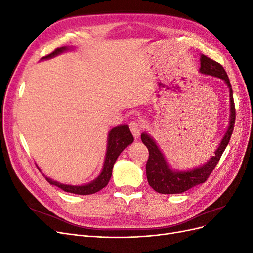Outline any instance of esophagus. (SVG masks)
<instances>
[{
	"mask_svg": "<svg viewBox=\"0 0 253 253\" xmlns=\"http://www.w3.org/2000/svg\"><path fill=\"white\" fill-rule=\"evenodd\" d=\"M129 129H131L132 134L134 135L135 138H138L140 132L142 131V125L138 120H133L129 122Z\"/></svg>",
	"mask_w": 253,
	"mask_h": 253,
	"instance_id": "34e87169",
	"label": "esophagus"
}]
</instances>
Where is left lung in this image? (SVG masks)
<instances>
[{
    "mask_svg": "<svg viewBox=\"0 0 253 253\" xmlns=\"http://www.w3.org/2000/svg\"><path fill=\"white\" fill-rule=\"evenodd\" d=\"M201 73L206 75H211L214 77H218L223 79L230 90V102H231V116H230V126L228 131L224 136L223 140L215 152L214 155L208 163L201 168H196L192 171L187 172H174L172 171L166 160L162 152L159 151L155 141L147 134H141V140L143 144L149 150V159L145 165V172H147V178L149 185L154 189L156 192L162 194H176L182 193L185 191L195 187L196 185L205 182L209 178L210 174L213 172L214 168L216 167L217 163L223 155L226 147L231 138L233 132V127L235 124V105L233 100L232 87L230 80L225 68L221 66L216 61L210 59L205 55H202L201 58Z\"/></svg>",
    "mask_w": 253,
    "mask_h": 253,
    "instance_id": "8db88e82",
    "label": "left lung"
}]
</instances>
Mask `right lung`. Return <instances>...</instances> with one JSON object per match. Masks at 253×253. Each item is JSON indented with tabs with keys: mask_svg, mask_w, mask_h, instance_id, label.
Here are the masks:
<instances>
[{
	"mask_svg": "<svg viewBox=\"0 0 253 253\" xmlns=\"http://www.w3.org/2000/svg\"><path fill=\"white\" fill-rule=\"evenodd\" d=\"M66 47H59L56 48L52 52H50L49 55L43 57L42 59H48L53 56L58 55V53L62 52L66 50ZM134 140L133 135L129 131V128L126 125L124 126H119L114 127L112 131L109 134V143H108V151H106V156L104 160V166H103V170L100 174L99 177L94 180L93 182L88 183V185L85 186H67V185H62V183H59L57 181H53L50 178H46V180L50 183V185L57 186L58 188L62 189L65 192H70V193H75V194H79V195H88V194H94L98 191H100L103 189L106 185H108L111 176H112V171H113V166L116 162V159L118 158L120 153L126 148L129 143H132Z\"/></svg>",
	"mask_w": 253,
	"mask_h": 253,
	"instance_id": "add662e5",
	"label": "right lung"
}]
</instances>
